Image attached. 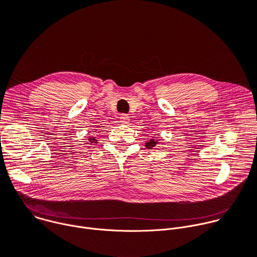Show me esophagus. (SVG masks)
<instances>
[{
  "label": "esophagus",
  "mask_w": 257,
  "mask_h": 257,
  "mask_svg": "<svg viewBox=\"0 0 257 257\" xmlns=\"http://www.w3.org/2000/svg\"><path fill=\"white\" fill-rule=\"evenodd\" d=\"M129 120H130V117L128 115H126V114H122L120 116V122L122 124H127L129 122Z\"/></svg>",
  "instance_id": "1"
}]
</instances>
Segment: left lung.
I'll return each instance as SVG.
<instances>
[{
    "label": "left lung",
    "mask_w": 257,
    "mask_h": 257,
    "mask_svg": "<svg viewBox=\"0 0 257 257\" xmlns=\"http://www.w3.org/2000/svg\"><path fill=\"white\" fill-rule=\"evenodd\" d=\"M157 143H158V141H156L155 139H151V140H149L148 142L145 143V146L148 149H152V148H154V146H156Z\"/></svg>",
    "instance_id": "1"
}]
</instances>
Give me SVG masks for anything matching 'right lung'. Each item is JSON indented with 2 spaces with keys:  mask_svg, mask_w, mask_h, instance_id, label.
Returning <instances> with one entry per match:
<instances>
[{
  "mask_svg": "<svg viewBox=\"0 0 257 257\" xmlns=\"http://www.w3.org/2000/svg\"><path fill=\"white\" fill-rule=\"evenodd\" d=\"M88 140H89L90 142H94V143H95V142H97V140H96L94 137H89V139H88Z\"/></svg>",
  "mask_w": 257,
  "mask_h": 257,
  "instance_id": "add662e5",
  "label": "right lung"
}]
</instances>
